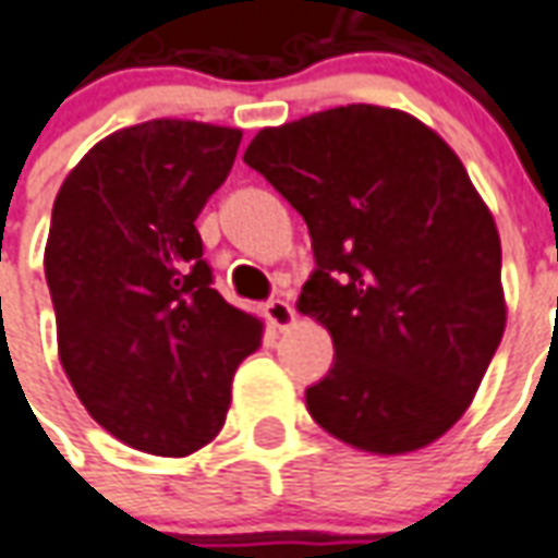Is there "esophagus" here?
<instances>
[{"label": "esophagus", "instance_id": "34e87169", "mask_svg": "<svg viewBox=\"0 0 558 558\" xmlns=\"http://www.w3.org/2000/svg\"><path fill=\"white\" fill-rule=\"evenodd\" d=\"M264 315H267V322H270L272 327H279V330H286V327L294 324V310H291L288 300H267V303H264Z\"/></svg>", "mask_w": 558, "mask_h": 558}]
</instances>
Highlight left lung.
Wrapping results in <instances>:
<instances>
[{"instance_id": "obj_1", "label": "left lung", "mask_w": 558, "mask_h": 558, "mask_svg": "<svg viewBox=\"0 0 558 558\" xmlns=\"http://www.w3.org/2000/svg\"><path fill=\"white\" fill-rule=\"evenodd\" d=\"M243 161L310 228L298 306L336 351L306 387L315 424L373 453L448 433L505 333L499 231L457 153L402 110L349 105L264 129Z\"/></svg>"}]
</instances>
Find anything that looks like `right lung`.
I'll use <instances>...</instances> for the list:
<instances>
[{"mask_svg":"<svg viewBox=\"0 0 558 558\" xmlns=\"http://www.w3.org/2000/svg\"><path fill=\"white\" fill-rule=\"evenodd\" d=\"M243 134L153 120L96 144L53 201L45 272L59 361L129 448L185 457L225 424L260 322L213 288L195 219Z\"/></svg>","mask_w":558,"mask_h":558,"instance_id":"obj_1","label":"right lung"}]
</instances>
